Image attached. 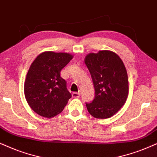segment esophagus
Wrapping results in <instances>:
<instances>
[{"instance_id":"34e87169","label":"esophagus","mask_w":157,"mask_h":157,"mask_svg":"<svg viewBox=\"0 0 157 157\" xmlns=\"http://www.w3.org/2000/svg\"><path fill=\"white\" fill-rule=\"evenodd\" d=\"M80 96V93L79 92H74L72 93V97L73 98H79V97Z\"/></svg>"}]
</instances>
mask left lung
<instances>
[{"instance_id": "1", "label": "left lung", "mask_w": 157, "mask_h": 157, "mask_svg": "<svg viewBox=\"0 0 157 157\" xmlns=\"http://www.w3.org/2000/svg\"><path fill=\"white\" fill-rule=\"evenodd\" d=\"M85 63L92 77L95 98L85 103L93 117L109 118L125 103L128 96V77L124 63L111 51H99L85 56Z\"/></svg>"}]
</instances>
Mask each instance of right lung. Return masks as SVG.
<instances>
[{"mask_svg": "<svg viewBox=\"0 0 157 157\" xmlns=\"http://www.w3.org/2000/svg\"><path fill=\"white\" fill-rule=\"evenodd\" d=\"M72 58L67 53L45 51L32 63L24 91L29 106L37 114L47 118L56 116L72 97L60 72Z\"/></svg>", "mask_w": 157, "mask_h": 157, "instance_id": "right-lung-1", "label": "right lung"}]
</instances>
